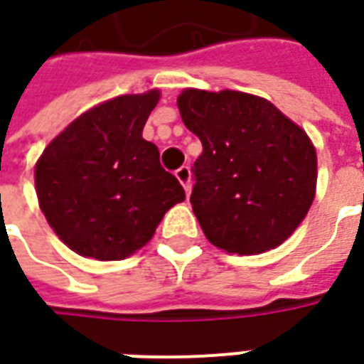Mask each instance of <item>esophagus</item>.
Returning <instances> with one entry per match:
<instances>
[{
	"label": "esophagus",
	"mask_w": 364,
	"mask_h": 364,
	"mask_svg": "<svg viewBox=\"0 0 364 364\" xmlns=\"http://www.w3.org/2000/svg\"><path fill=\"white\" fill-rule=\"evenodd\" d=\"M175 177L179 179V183H181L183 187H185V191L189 193L191 189V167L189 166H181L177 171H175Z\"/></svg>",
	"instance_id": "34e87169"
}]
</instances>
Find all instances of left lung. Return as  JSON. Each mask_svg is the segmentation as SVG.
<instances>
[{
  "instance_id": "obj_1",
  "label": "left lung",
  "mask_w": 364,
  "mask_h": 364,
  "mask_svg": "<svg viewBox=\"0 0 364 364\" xmlns=\"http://www.w3.org/2000/svg\"><path fill=\"white\" fill-rule=\"evenodd\" d=\"M177 107L203 142L191 205L208 242L237 255L281 245L316 193L308 134L267 99L242 91L185 90Z\"/></svg>"
}]
</instances>
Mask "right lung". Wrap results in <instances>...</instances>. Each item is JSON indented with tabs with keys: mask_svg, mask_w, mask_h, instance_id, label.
Returning a JSON list of instances; mask_svg holds the SVG:
<instances>
[{
	"mask_svg": "<svg viewBox=\"0 0 364 364\" xmlns=\"http://www.w3.org/2000/svg\"><path fill=\"white\" fill-rule=\"evenodd\" d=\"M159 91L120 95L83 112L35 167L36 197L64 244L83 257L119 261L154 236L185 191L142 138Z\"/></svg>",
	"mask_w": 364,
	"mask_h": 364,
	"instance_id": "1",
	"label": "right lung"
}]
</instances>
